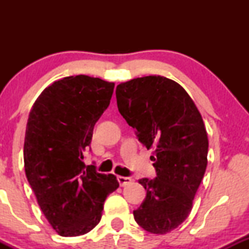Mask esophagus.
Segmentation results:
<instances>
[{"mask_svg":"<svg viewBox=\"0 0 249 249\" xmlns=\"http://www.w3.org/2000/svg\"><path fill=\"white\" fill-rule=\"evenodd\" d=\"M117 179H118V182L121 186H126L127 184H130L131 181H132V179L128 178V177H122V176H118L117 177Z\"/></svg>","mask_w":249,"mask_h":249,"instance_id":"1","label":"esophagus"}]
</instances>
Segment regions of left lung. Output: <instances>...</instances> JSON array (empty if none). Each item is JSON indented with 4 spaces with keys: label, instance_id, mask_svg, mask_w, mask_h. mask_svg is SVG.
I'll list each match as a JSON object with an SVG mask.
<instances>
[{
    "label": "left lung",
    "instance_id": "obj_1",
    "mask_svg": "<svg viewBox=\"0 0 249 249\" xmlns=\"http://www.w3.org/2000/svg\"><path fill=\"white\" fill-rule=\"evenodd\" d=\"M117 107L138 141L153 148L157 177L139 180L146 198L133 211L147 232L166 234L184 222L207 166L208 138L201 115L185 89L162 76L117 85Z\"/></svg>",
    "mask_w": 249,
    "mask_h": 249
}]
</instances>
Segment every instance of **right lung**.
Masks as SVG:
<instances>
[{"mask_svg": "<svg viewBox=\"0 0 249 249\" xmlns=\"http://www.w3.org/2000/svg\"><path fill=\"white\" fill-rule=\"evenodd\" d=\"M115 83L78 75L45 88L31 107L24 138V170L37 202L62 236L90 232L103 205L119 186L113 174L87 166L84 152Z\"/></svg>", "mask_w": 249, "mask_h": 249, "instance_id": "obj_1", "label": "right lung"}]
</instances>
